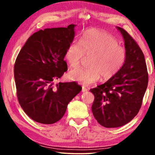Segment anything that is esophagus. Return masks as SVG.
<instances>
[{
  "label": "esophagus",
  "mask_w": 155,
  "mask_h": 155,
  "mask_svg": "<svg viewBox=\"0 0 155 155\" xmlns=\"http://www.w3.org/2000/svg\"><path fill=\"white\" fill-rule=\"evenodd\" d=\"M87 90H88L87 89H86L85 87H82V90H81V91H82V92H85V91H87Z\"/></svg>",
  "instance_id": "esophagus-1"
}]
</instances>
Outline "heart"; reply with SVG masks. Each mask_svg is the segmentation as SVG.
Here are the masks:
<instances>
[{
  "label": "heart",
  "instance_id": "obj_1",
  "mask_svg": "<svg viewBox=\"0 0 155 155\" xmlns=\"http://www.w3.org/2000/svg\"><path fill=\"white\" fill-rule=\"evenodd\" d=\"M85 55L90 56L89 68L72 69L68 72V77L84 85H90L97 82L101 77L104 81L115 77L124 66L127 52L111 34L92 28L84 33L80 41L70 43L64 57L70 66L77 67Z\"/></svg>",
  "mask_w": 155,
  "mask_h": 155
}]
</instances>
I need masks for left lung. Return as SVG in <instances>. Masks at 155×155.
<instances>
[{
  "label": "left lung",
  "instance_id": "1",
  "mask_svg": "<svg viewBox=\"0 0 155 155\" xmlns=\"http://www.w3.org/2000/svg\"><path fill=\"white\" fill-rule=\"evenodd\" d=\"M117 28L124 38L127 61L115 77L90 90L95 97L91 106L94 116L106 128L122 127L134 118L141 108L148 83L142 51L127 31Z\"/></svg>",
  "mask_w": 155,
  "mask_h": 155
}]
</instances>
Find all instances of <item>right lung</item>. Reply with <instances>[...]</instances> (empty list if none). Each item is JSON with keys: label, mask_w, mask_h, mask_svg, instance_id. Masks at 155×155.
Here are the masks:
<instances>
[{"label": "right lung", "mask_w": 155, "mask_h": 155, "mask_svg": "<svg viewBox=\"0 0 155 155\" xmlns=\"http://www.w3.org/2000/svg\"><path fill=\"white\" fill-rule=\"evenodd\" d=\"M75 25L33 33L18 54L14 65L17 96L28 117L51 124L62 118L68 103L82 90L76 82L59 83L68 70L65 52L74 38Z\"/></svg>", "instance_id": "add662e5"}]
</instances>
